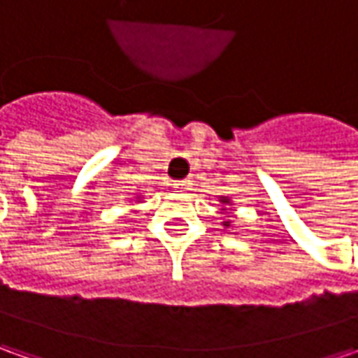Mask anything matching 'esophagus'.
Masks as SVG:
<instances>
[{"label":"esophagus","instance_id":"34e87169","mask_svg":"<svg viewBox=\"0 0 358 358\" xmlns=\"http://www.w3.org/2000/svg\"><path fill=\"white\" fill-rule=\"evenodd\" d=\"M175 187H177V189H181V191H191L193 183H191L189 179H183V181H177V183H175Z\"/></svg>","mask_w":358,"mask_h":358}]
</instances>
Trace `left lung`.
Here are the masks:
<instances>
[{
    "label": "left lung",
    "instance_id": "obj_1",
    "mask_svg": "<svg viewBox=\"0 0 358 358\" xmlns=\"http://www.w3.org/2000/svg\"><path fill=\"white\" fill-rule=\"evenodd\" d=\"M221 203H223V205H229V199H225V197H223V199H221ZM223 225H225V229L231 227V221H223Z\"/></svg>",
    "mask_w": 358,
    "mask_h": 358
}]
</instances>
